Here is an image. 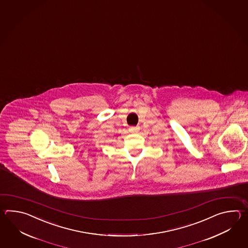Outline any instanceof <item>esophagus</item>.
<instances>
[{
  "mask_svg": "<svg viewBox=\"0 0 248 248\" xmlns=\"http://www.w3.org/2000/svg\"><path fill=\"white\" fill-rule=\"evenodd\" d=\"M139 130H140V127H139V126H131V127L129 128V132H130V133H134V134L138 133Z\"/></svg>",
  "mask_w": 248,
  "mask_h": 248,
  "instance_id": "34e87169",
  "label": "esophagus"
}]
</instances>
